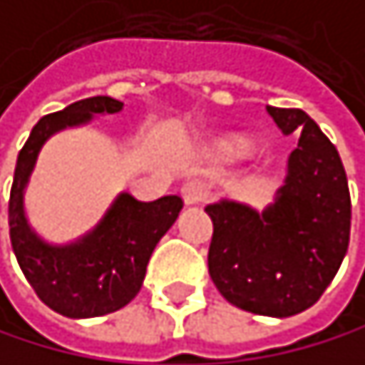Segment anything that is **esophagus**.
<instances>
[{
  "mask_svg": "<svg viewBox=\"0 0 365 365\" xmlns=\"http://www.w3.org/2000/svg\"><path fill=\"white\" fill-rule=\"evenodd\" d=\"M180 196L185 198L187 205H198V202L205 200L207 189H205V185L198 182V180H189V182H185V185L180 187Z\"/></svg>",
  "mask_w": 365,
  "mask_h": 365,
  "instance_id": "obj_1",
  "label": "esophagus"
}]
</instances>
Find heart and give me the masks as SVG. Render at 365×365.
I'll return each instance as SVG.
<instances>
[{"instance_id": "obj_1", "label": "heart", "mask_w": 365, "mask_h": 365, "mask_svg": "<svg viewBox=\"0 0 365 365\" xmlns=\"http://www.w3.org/2000/svg\"><path fill=\"white\" fill-rule=\"evenodd\" d=\"M238 151H241V149H238Z\"/></svg>"}]
</instances>
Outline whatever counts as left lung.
<instances>
[{"label": "left lung", "instance_id": "8db88e82", "mask_svg": "<svg viewBox=\"0 0 365 365\" xmlns=\"http://www.w3.org/2000/svg\"><path fill=\"white\" fill-rule=\"evenodd\" d=\"M277 127L301 131L287 176L263 212L236 200L207 205L214 222L210 277L232 305L292 317L332 283L350 241V192L336 147L301 109L267 106Z\"/></svg>", "mask_w": 365, "mask_h": 365}]
</instances>
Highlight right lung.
I'll return each mask as SVG.
<instances>
[{
  "mask_svg": "<svg viewBox=\"0 0 365 365\" xmlns=\"http://www.w3.org/2000/svg\"><path fill=\"white\" fill-rule=\"evenodd\" d=\"M118 111L122 102L109 96L73 102L41 118L17 155L8 200L13 252L37 297L68 319L102 317L124 308L143 287L151 252L182 210L180 196L143 202L124 192L93 230L68 245H51L29 225L24 189L41 145L66 127H80L93 115Z\"/></svg>",
  "mask_w": 365,
  "mask_h": 365,
  "instance_id": "1",
  "label": "right lung"
}]
</instances>
